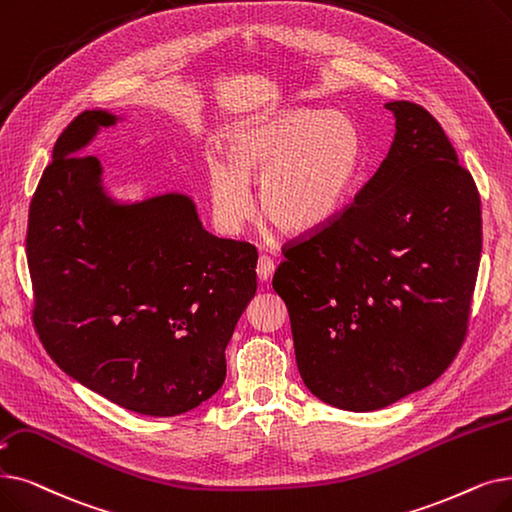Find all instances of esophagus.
<instances>
[{"instance_id": "esophagus-1", "label": "esophagus", "mask_w": 512, "mask_h": 512, "mask_svg": "<svg viewBox=\"0 0 512 512\" xmlns=\"http://www.w3.org/2000/svg\"><path fill=\"white\" fill-rule=\"evenodd\" d=\"M274 268H276V263H274V259L270 255H259V259H257V276H259L261 282H265L274 274Z\"/></svg>"}]
</instances>
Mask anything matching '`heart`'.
I'll return each instance as SVG.
<instances>
[{
	"label": "heart",
	"mask_w": 512,
	"mask_h": 512,
	"mask_svg": "<svg viewBox=\"0 0 512 512\" xmlns=\"http://www.w3.org/2000/svg\"><path fill=\"white\" fill-rule=\"evenodd\" d=\"M360 159V131L341 113L303 108L263 117L234 133L230 159L211 161L213 213L226 232H238L255 215L253 180L272 224L314 232L347 203Z\"/></svg>",
	"instance_id": "heart-1"
}]
</instances>
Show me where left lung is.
<instances>
[{"instance_id":"8db88e82","label":"left lung","mask_w":512,"mask_h":512,"mask_svg":"<svg viewBox=\"0 0 512 512\" xmlns=\"http://www.w3.org/2000/svg\"><path fill=\"white\" fill-rule=\"evenodd\" d=\"M385 161L326 226L282 247L274 291L297 366L322 402L385 408L431 385L469 332L481 259V198L437 119L389 102Z\"/></svg>"}]
</instances>
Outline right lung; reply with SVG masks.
<instances>
[{
    "label": "right lung",
    "mask_w": 512,
    "mask_h": 512,
    "mask_svg": "<svg viewBox=\"0 0 512 512\" xmlns=\"http://www.w3.org/2000/svg\"><path fill=\"white\" fill-rule=\"evenodd\" d=\"M102 110L56 140L29 207L33 326L75 381L131 412L184 414L226 379V345L257 291V249L203 230L188 196L119 207L77 154Z\"/></svg>",
    "instance_id": "1"
}]
</instances>
